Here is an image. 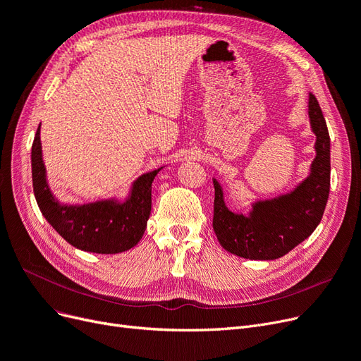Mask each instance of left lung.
Instances as JSON below:
<instances>
[{
    "label": "left lung",
    "instance_id": "1",
    "mask_svg": "<svg viewBox=\"0 0 361 361\" xmlns=\"http://www.w3.org/2000/svg\"><path fill=\"white\" fill-rule=\"evenodd\" d=\"M310 118L317 156L310 177L288 195L256 202L250 216L235 214L214 180L212 228L221 247L244 259L274 260L305 241L322 221L330 192V137L317 98L310 93Z\"/></svg>",
    "mask_w": 361,
    "mask_h": 361
}]
</instances>
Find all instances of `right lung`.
Listing matches in <instances>:
<instances>
[{
  "label": "right lung",
  "instance_id": "1",
  "mask_svg": "<svg viewBox=\"0 0 361 361\" xmlns=\"http://www.w3.org/2000/svg\"><path fill=\"white\" fill-rule=\"evenodd\" d=\"M31 165L38 208L66 243L98 255H116L140 243L152 211V183L160 168L144 173L133 183L130 196L123 204L99 201L86 205H61L46 181L39 126L32 142Z\"/></svg>",
  "mask_w": 361,
  "mask_h": 361
}]
</instances>
